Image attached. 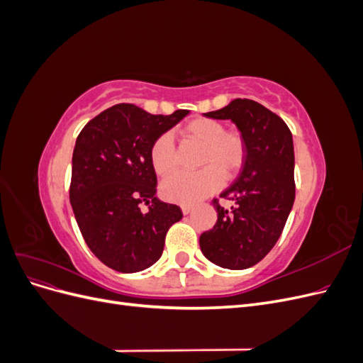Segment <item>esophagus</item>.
I'll list each match as a JSON object with an SVG mask.
<instances>
[{"label":"esophagus","mask_w":363,"mask_h":363,"mask_svg":"<svg viewBox=\"0 0 363 363\" xmlns=\"http://www.w3.org/2000/svg\"><path fill=\"white\" fill-rule=\"evenodd\" d=\"M182 212H183L184 215L191 213V212H192V206H189V204H183V206H182Z\"/></svg>","instance_id":"1"}]
</instances>
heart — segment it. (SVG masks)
Listing matches in <instances>:
<instances>
[{
    "label": "heart",
    "mask_w": 363,
    "mask_h": 363,
    "mask_svg": "<svg viewBox=\"0 0 363 363\" xmlns=\"http://www.w3.org/2000/svg\"><path fill=\"white\" fill-rule=\"evenodd\" d=\"M183 136L203 145L196 172H179L162 183V195L168 201L195 204L216 192L223 177L232 179L247 159V140L238 130H225L221 121L195 118L183 128ZM150 159L159 175H169L177 167V150L169 133L160 135L150 148Z\"/></svg>",
    "instance_id": "1"
}]
</instances>
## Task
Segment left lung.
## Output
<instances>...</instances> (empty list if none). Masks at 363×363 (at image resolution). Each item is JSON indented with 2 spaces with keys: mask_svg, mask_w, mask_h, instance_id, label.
<instances>
[{
  "mask_svg": "<svg viewBox=\"0 0 363 363\" xmlns=\"http://www.w3.org/2000/svg\"><path fill=\"white\" fill-rule=\"evenodd\" d=\"M232 119L247 140V159L235 183L221 195L232 208L213 199L218 219L200 236L203 255L227 269L256 265L279 240L295 199L294 144L284 121L265 106L236 98L228 106L204 113Z\"/></svg>",
  "mask_w": 363,
  "mask_h": 363,
  "instance_id": "1",
  "label": "left lung"
}]
</instances>
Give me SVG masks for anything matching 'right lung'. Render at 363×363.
I'll return each instance as SVG.
<instances>
[{
	"mask_svg": "<svg viewBox=\"0 0 363 363\" xmlns=\"http://www.w3.org/2000/svg\"><path fill=\"white\" fill-rule=\"evenodd\" d=\"M188 113L151 115L121 103L91 119L77 138L69 200L84 242L106 267L138 272L160 259L168 230L183 213L155 196L150 148ZM142 202L149 206L145 214Z\"/></svg>",
	"mask_w": 363,
	"mask_h": 363,
	"instance_id": "add662e5",
	"label": "right lung"
}]
</instances>
